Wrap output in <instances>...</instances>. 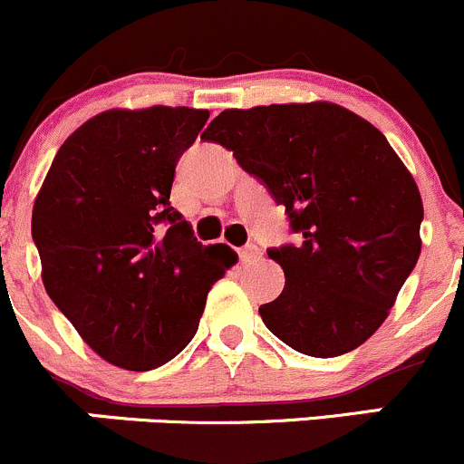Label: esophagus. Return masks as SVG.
Listing matches in <instances>:
<instances>
[{
	"label": "esophagus",
	"mask_w": 464,
	"mask_h": 464,
	"mask_svg": "<svg viewBox=\"0 0 464 464\" xmlns=\"http://www.w3.org/2000/svg\"><path fill=\"white\" fill-rule=\"evenodd\" d=\"M259 256H261V250L256 246H252V243L238 247V259H241L243 264H252V261H256Z\"/></svg>",
	"instance_id": "obj_1"
}]
</instances>
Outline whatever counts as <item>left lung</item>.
<instances>
[{"label":"left lung","mask_w":464,"mask_h":464,"mask_svg":"<svg viewBox=\"0 0 464 464\" xmlns=\"http://www.w3.org/2000/svg\"><path fill=\"white\" fill-rule=\"evenodd\" d=\"M205 141L284 205L297 243L270 247L284 291L259 306L295 352L332 359L363 345L388 318L420 259L424 218L415 180L383 132L336 103L226 110Z\"/></svg>","instance_id":"8db88e82"}]
</instances>
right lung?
Here are the masks:
<instances>
[{
    "mask_svg": "<svg viewBox=\"0 0 464 464\" xmlns=\"http://www.w3.org/2000/svg\"><path fill=\"white\" fill-rule=\"evenodd\" d=\"M208 110H108L67 137L34 205V243L53 304L117 368L180 354L237 255L203 246L171 208L180 155Z\"/></svg>",
    "mask_w": 464,
    "mask_h": 464,
    "instance_id": "1",
    "label": "right lung"
}]
</instances>
